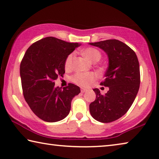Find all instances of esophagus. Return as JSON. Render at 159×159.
I'll return each mask as SVG.
<instances>
[{"instance_id": "1", "label": "esophagus", "mask_w": 159, "mask_h": 159, "mask_svg": "<svg viewBox=\"0 0 159 159\" xmlns=\"http://www.w3.org/2000/svg\"><path fill=\"white\" fill-rule=\"evenodd\" d=\"M80 91H81V93H85L86 91H87V89H85V88H81V90H80Z\"/></svg>"}]
</instances>
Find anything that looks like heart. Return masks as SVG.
<instances>
[{
  "label": "heart",
  "instance_id": "b5f03b06",
  "mask_svg": "<svg viewBox=\"0 0 159 159\" xmlns=\"http://www.w3.org/2000/svg\"><path fill=\"white\" fill-rule=\"evenodd\" d=\"M83 55L89 60L90 62L95 63L101 59V54L99 51L93 48H88L83 50ZM74 54H70L65 60V67L69 69L71 67L73 61ZM95 75L93 73H83V72H78L72 76L71 79L74 83L80 85L85 86L90 83L93 80H95Z\"/></svg>",
  "mask_w": 159,
  "mask_h": 159
}]
</instances>
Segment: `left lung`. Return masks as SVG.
Instances as JSON below:
<instances>
[{"label": "left lung", "mask_w": 159, "mask_h": 159, "mask_svg": "<svg viewBox=\"0 0 159 159\" xmlns=\"http://www.w3.org/2000/svg\"><path fill=\"white\" fill-rule=\"evenodd\" d=\"M88 44L104 50L109 59L104 79L100 85L109 87L105 95L93 89L95 100L90 104L93 118L102 123L114 121L130 109L140 84L139 64L135 52L124 43L116 39Z\"/></svg>", "instance_id": "8db88e82"}]
</instances>
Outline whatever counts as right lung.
<instances>
[{"instance_id":"add662e5","label":"right lung","mask_w":159,"mask_h":159,"mask_svg":"<svg viewBox=\"0 0 159 159\" xmlns=\"http://www.w3.org/2000/svg\"><path fill=\"white\" fill-rule=\"evenodd\" d=\"M78 43H69L55 37H46L32 44L20 64L24 97L38 117L46 122H57L69 114L71 100L80 93L72 83L56 87L55 80L65 73V60Z\"/></svg>"}]
</instances>
